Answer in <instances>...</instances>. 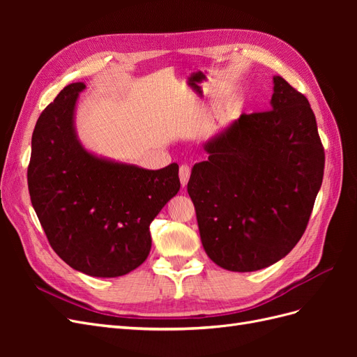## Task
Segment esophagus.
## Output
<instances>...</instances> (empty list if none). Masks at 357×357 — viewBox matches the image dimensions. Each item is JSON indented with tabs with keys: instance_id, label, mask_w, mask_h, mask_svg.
Segmentation results:
<instances>
[{
	"instance_id": "obj_1",
	"label": "esophagus",
	"mask_w": 357,
	"mask_h": 357,
	"mask_svg": "<svg viewBox=\"0 0 357 357\" xmlns=\"http://www.w3.org/2000/svg\"><path fill=\"white\" fill-rule=\"evenodd\" d=\"M190 172H192V168H190L188 164L180 167L178 176H180V183H181L183 188H185V186L188 185V181H189V178H190Z\"/></svg>"
}]
</instances>
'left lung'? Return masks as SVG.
<instances>
[{
	"mask_svg": "<svg viewBox=\"0 0 357 357\" xmlns=\"http://www.w3.org/2000/svg\"><path fill=\"white\" fill-rule=\"evenodd\" d=\"M204 149L188 192L205 253L235 273L275 264L305 232L323 180L308 100L275 75L269 110L243 113Z\"/></svg>",
	"mask_w": 357,
	"mask_h": 357,
	"instance_id": "1",
	"label": "left lung"
}]
</instances>
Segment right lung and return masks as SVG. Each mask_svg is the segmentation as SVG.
I'll return each instance as SVG.
<instances>
[{"mask_svg":"<svg viewBox=\"0 0 357 357\" xmlns=\"http://www.w3.org/2000/svg\"><path fill=\"white\" fill-rule=\"evenodd\" d=\"M84 84L63 88L32 132L28 189L55 253L92 277H119L142 265L152 247L150 223L177 195L178 165L152 171L86 152L74 132Z\"/></svg>","mask_w":357,"mask_h":357,"instance_id":"right-lung-1","label":"right lung"}]
</instances>
